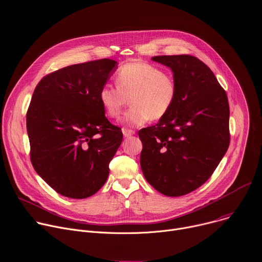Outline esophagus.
Masks as SVG:
<instances>
[{"label":"esophagus","instance_id":"1","mask_svg":"<svg viewBox=\"0 0 262 262\" xmlns=\"http://www.w3.org/2000/svg\"><path fill=\"white\" fill-rule=\"evenodd\" d=\"M122 133H123L124 137H130V136L135 135V130L128 129V128H123V129H122Z\"/></svg>","mask_w":262,"mask_h":262}]
</instances>
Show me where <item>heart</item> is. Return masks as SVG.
I'll list each match as a JSON object with an SVG mask.
<instances>
[{
	"label": "heart",
	"mask_w": 262,
	"mask_h": 262,
	"mask_svg": "<svg viewBox=\"0 0 262 262\" xmlns=\"http://www.w3.org/2000/svg\"><path fill=\"white\" fill-rule=\"evenodd\" d=\"M116 85L104 84L99 92L103 110L117 119L126 104L130 108L123 121L140 126L148 120L159 121L171 110L177 98V84L161 68L145 62H130L122 65L115 76Z\"/></svg>",
	"instance_id": "1"
}]
</instances>
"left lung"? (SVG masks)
I'll return each mask as SVG.
<instances>
[{"mask_svg":"<svg viewBox=\"0 0 262 262\" xmlns=\"http://www.w3.org/2000/svg\"><path fill=\"white\" fill-rule=\"evenodd\" d=\"M173 73L177 98L155 126L142 128L140 164L147 182L169 197L210 178L230 145V106L210 67L190 55L157 56Z\"/></svg>","mask_w":262,"mask_h":262,"instance_id":"8db88e82","label":"left lung"}]
</instances>
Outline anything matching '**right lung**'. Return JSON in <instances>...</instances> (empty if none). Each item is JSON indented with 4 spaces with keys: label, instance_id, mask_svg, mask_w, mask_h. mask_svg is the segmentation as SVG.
<instances>
[{
    "label": "right lung",
    "instance_id": "obj_1",
    "mask_svg": "<svg viewBox=\"0 0 262 262\" xmlns=\"http://www.w3.org/2000/svg\"><path fill=\"white\" fill-rule=\"evenodd\" d=\"M116 67L111 59L66 66L34 89L26 115L30 161L62 196L87 198L107 180L123 135L105 117L99 92Z\"/></svg>",
    "mask_w": 262,
    "mask_h": 262
}]
</instances>
